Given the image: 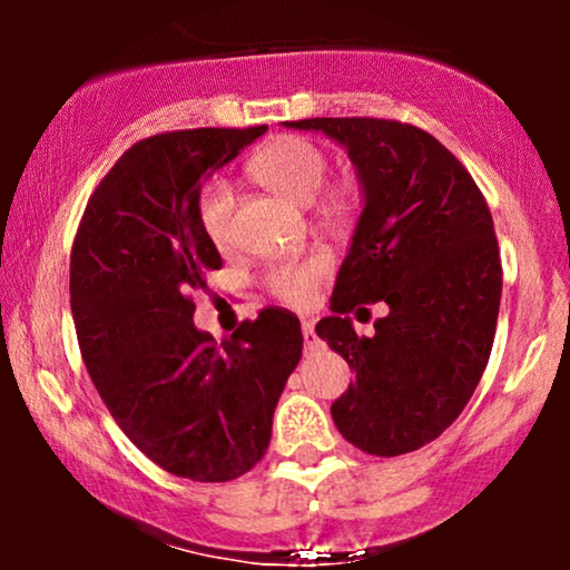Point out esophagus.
Masks as SVG:
<instances>
[{"mask_svg": "<svg viewBox=\"0 0 570 570\" xmlns=\"http://www.w3.org/2000/svg\"><path fill=\"white\" fill-rule=\"evenodd\" d=\"M303 337H305V348H307V351H311L313 345L318 343L316 326H313V322H303Z\"/></svg>", "mask_w": 570, "mask_h": 570, "instance_id": "obj_1", "label": "esophagus"}]
</instances>
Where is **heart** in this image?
Masks as SVG:
<instances>
[{
  "label": "heart",
  "mask_w": 570,
  "mask_h": 570,
  "mask_svg": "<svg viewBox=\"0 0 570 570\" xmlns=\"http://www.w3.org/2000/svg\"><path fill=\"white\" fill-rule=\"evenodd\" d=\"M326 153L316 141L305 136H276L259 147L246 163V174L254 181L273 189L281 198L307 203L322 187L326 176ZM358 200V187L353 179H335L324 187L322 206L330 217H345ZM203 230L214 246L233 248L235 244V195L225 181H214L200 198ZM335 259L326 248H311L297 257L281 259L265 273V286L273 297L286 305H307L316 294L318 284L330 276Z\"/></svg>",
  "instance_id": "b5f03b06"
}]
</instances>
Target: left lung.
<instances>
[{
	"instance_id": "left-lung-1",
	"label": "left lung",
	"mask_w": 570,
	"mask_h": 570,
	"mask_svg": "<svg viewBox=\"0 0 570 570\" xmlns=\"http://www.w3.org/2000/svg\"><path fill=\"white\" fill-rule=\"evenodd\" d=\"M286 126L345 144L364 185L332 316L316 324L356 372L332 421L364 453H412L461 415L488 367L501 303L488 200L466 166L410 122L311 117ZM370 302L389 304L390 316L375 336H356L344 313Z\"/></svg>"
}]
</instances>
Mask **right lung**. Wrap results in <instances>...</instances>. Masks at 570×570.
<instances>
[{"label":"right lung","mask_w":570,"mask_h":570,"mask_svg":"<svg viewBox=\"0 0 570 570\" xmlns=\"http://www.w3.org/2000/svg\"><path fill=\"white\" fill-rule=\"evenodd\" d=\"M265 130L136 141L98 181L71 244V316L96 391L149 461L195 482H230L265 455L303 356L299 318L286 307H263L222 343L193 324V292L222 267L200 187Z\"/></svg>","instance_id":"add662e5"}]
</instances>
